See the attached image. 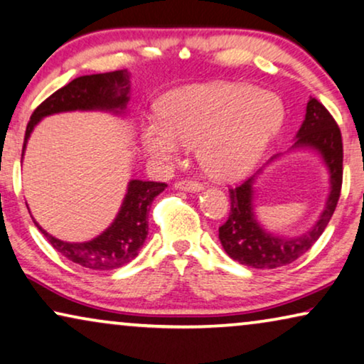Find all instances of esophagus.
Returning a JSON list of instances; mask_svg holds the SVG:
<instances>
[{
  "label": "esophagus",
  "mask_w": 364,
  "mask_h": 364,
  "mask_svg": "<svg viewBox=\"0 0 364 364\" xmlns=\"http://www.w3.org/2000/svg\"><path fill=\"white\" fill-rule=\"evenodd\" d=\"M176 189H183V191H199L203 189V183L196 180H180L175 183Z\"/></svg>",
  "instance_id": "obj_1"
}]
</instances>
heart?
<instances>
[{
	"instance_id": "1",
	"label": "heart",
	"mask_w": 364,
	"mask_h": 364,
	"mask_svg": "<svg viewBox=\"0 0 364 364\" xmlns=\"http://www.w3.org/2000/svg\"><path fill=\"white\" fill-rule=\"evenodd\" d=\"M284 117V104L274 92L232 82L188 85L168 94L160 117L141 127V145L151 160L165 165L198 145L208 175L235 180L260 161Z\"/></svg>"
}]
</instances>
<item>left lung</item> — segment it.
I'll list each match as a JSON object with an SVG mask.
<instances>
[{
    "mask_svg": "<svg viewBox=\"0 0 364 364\" xmlns=\"http://www.w3.org/2000/svg\"><path fill=\"white\" fill-rule=\"evenodd\" d=\"M295 146L315 148L328 166L331 191L325 211L311 231L295 239H282L265 232L255 221L252 213L255 175L229 188L231 213L228 221L219 228V239L229 257L239 264L252 269H275L291 264L318 240L333 216L343 183V140L333 115L314 97L306 104L305 120L296 133Z\"/></svg>",
    "mask_w": 364,
    "mask_h": 364,
    "instance_id": "1",
    "label": "left lung"
}]
</instances>
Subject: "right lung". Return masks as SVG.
I'll list each match as a JSON object with an SVG mask.
<instances>
[{
  "mask_svg": "<svg viewBox=\"0 0 364 364\" xmlns=\"http://www.w3.org/2000/svg\"><path fill=\"white\" fill-rule=\"evenodd\" d=\"M129 73L112 70L105 74L82 75L55 90L36 107L24 135L23 153L34 125L46 115L68 110H117L125 109L129 102ZM166 183L133 180L122 209L112 226L99 237L82 244H70L53 237L36 223L50 245L73 262L92 270H110L129 264L138 255L148 234V211Z\"/></svg>",
  "mask_w": 364,
  "mask_h": 364,
  "instance_id": "add662e5",
  "label": "right lung"
}]
</instances>
